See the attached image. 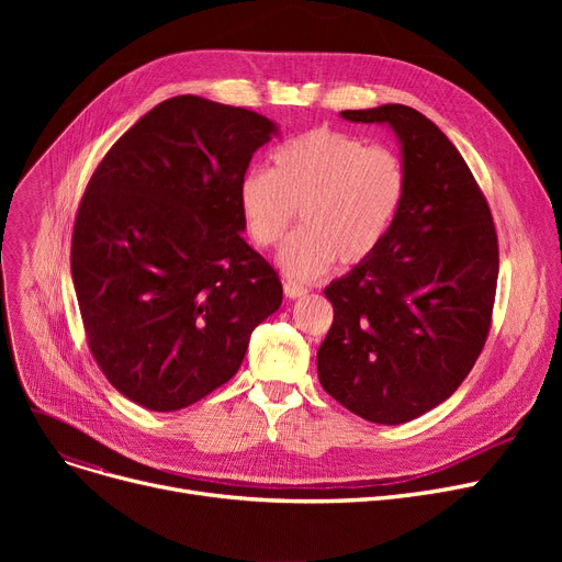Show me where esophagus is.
Masks as SVG:
<instances>
[{"instance_id":"esophagus-1","label":"esophagus","mask_w":562,"mask_h":562,"mask_svg":"<svg viewBox=\"0 0 562 562\" xmlns=\"http://www.w3.org/2000/svg\"><path fill=\"white\" fill-rule=\"evenodd\" d=\"M305 293H307V286L299 284L296 280H286L284 282V296L286 299H299V296H305Z\"/></svg>"}]
</instances>
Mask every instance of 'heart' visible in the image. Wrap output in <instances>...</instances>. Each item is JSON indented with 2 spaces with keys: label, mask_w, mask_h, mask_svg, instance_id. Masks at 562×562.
Listing matches in <instances>:
<instances>
[{
  "label": "heart",
  "mask_w": 562,
  "mask_h": 562,
  "mask_svg": "<svg viewBox=\"0 0 562 562\" xmlns=\"http://www.w3.org/2000/svg\"><path fill=\"white\" fill-rule=\"evenodd\" d=\"M271 161V170L252 168L241 177L239 204L261 248L278 246L301 210L305 227L280 252L296 280H316L337 261H367L403 212L409 175L392 147L318 127L278 145Z\"/></svg>",
  "instance_id": "1"
}]
</instances>
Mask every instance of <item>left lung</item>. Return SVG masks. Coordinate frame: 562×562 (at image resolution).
Listing matches in <instances>:
<instances>
[{
    "instance_id": "left-lung-1",
    "label": "left lung",
    "mask_w": 562,
    "mask_h": 562,
    "mask_svg": "<svg viewBox=\"0 0 562 562\" xmlns=\"http://www.w3.org/2000/svg\"><path fill=\"white\" fill-rule=\"evenodd\" d=\"M341 115L398 134L409 189L380 250L323 291L335 318L316 369L352 415L396 426L447 401L474 369L492 328L498 239L476 177L424 113L382 104Z\"/></svg>"
}]
</instances>
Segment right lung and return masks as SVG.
<instances>
[{"instance_id": "obj_1", "label": "right lung", "mask_w": 562, "mask_h": 562, "mask_svg": "<svg viewBox=\"0 0 562 562\" xmlns=\"http://www.w3.org/2000/svg\"><path fill=\"white\" fill-rule=\"evenodd\" d=\"M255 111L177 95L117 138L79 200L70 266L88 348L130 401L172 412L239 371L282 303L244 239L239 184L276 134Z\"/></svg>"}]
</instances>
